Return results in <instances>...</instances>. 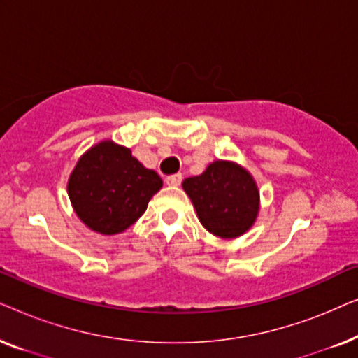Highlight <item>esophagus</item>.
<instances>
[{"label": "esophagus", "mask_w": 358, "mask_h": 358, "mask_svg": "<svg viewBox=\"0 0 358 358\" xmlns=\"http://www.w3.org/2000/svg\"><path fill=\"white\" fill-rule=\"evenodd\" d=\"M164 180H166V184H168V185H179L180 182H182V174H180V173L171 174Z\"/></svg>", "instance_id": "esophagus-1"}]
</instances>
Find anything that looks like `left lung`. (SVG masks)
I'll return each mask as SVG.
<instances>
[{
    "label": "left lung",
    "instance_id": "8db88e82",
    "mask_svg": "<svg viewBox=\"0 0 358 358\" xmlns=\"http://www.w3.org/2000/svg\"><path fill=\"white\" fill-rule=\"evenodd\" d=\"M200 223L220 238H236L252 227L259 192L251 174L238 164L215 161L200 176L182 182Z\"/></svg>",
    "mask_w": 358,
    "mask_h": 358
}]
</instances>
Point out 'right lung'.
I'll list each match as a JSON object with an SVG mask.
<instances>
[{"label":"right lung","instance_id":"add662e5","mask_svg":"<svg viewBox=\"0 0 358 358\" xmlns=\"http://www.w3.org/2000/svg\"><path fill=\"white\" fill-rule=\"evenodd\" d=\"M163 180L131 151L112 141L92 146L78 161L68 182L75 212L91 229L115 234L134 224Z\"/></svg>","mask_w":358,"mask_h":358}]
</instances>
